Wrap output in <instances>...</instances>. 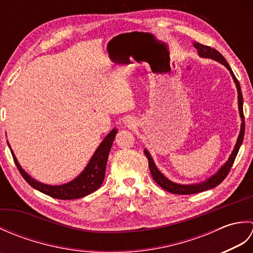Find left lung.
I'll list each match as a JSON object with an SVG mask.
<instances>
[{
	"instance_id": "obj_1",
	"label": "left lung",
	"mask_w": 253,
	"mask_h": 253,
	"mask_svg": "<svg viewBox=\"0 0 253 253\" xmlns=\"http://www.w3.org/2000/svg\"><path fill=\"white\" fill-rule=\"evenodd\" d=\"M193 46L196 47L198 50L199 55L201 57H208V58H212V60H215L217 62H219L223 65H225L227 67L228 71L232 74V76L234 78V82L236 84V87H237V91H238V106H239V114L241 117V129H240V133H239V137H238V140L237 143H236L234 151L230 154V157L228 159V161L226 163L224 164V166H222V169H219L217 173L212 176L211 178H209L207 181L201 182V184H197V185H178V184H175V182L169 180L166 177H164V175L161 173V171L157 169V166L154 165L153 163V160L151 158V155L147 151V150H144V154H146V157L149 161V169H150V173L152 175V178L154 179V181L157 182V184L162 187L163 189H165L166 191H169L170 193H176V195H193V193H199V192H202V191H206L209 189H212V188L216 187L217 185L221 184V182L226 178V176L228 175L230 169H232V166L234 164V161L237 157V153L239 151V148L241 146V143L244 141V136H245V115H244V109H243V93H241V88H240V84L238 79L235 77V75L232 71V68H230L229 64L225 60V57L219 53L218 51H216L215 49H213L211 46H208V45H203L201 43H199V42H196L193 43Z\"/></svg>"
}]
</instances>
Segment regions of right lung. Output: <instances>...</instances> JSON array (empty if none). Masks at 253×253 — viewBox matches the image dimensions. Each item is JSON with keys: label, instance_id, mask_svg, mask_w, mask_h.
<instances>
[{"label": "right lung", "instance_id": "add662e5", "mask_svg": "<svg viewBox=\"0 0 253 253\" xmlns=\"http://www.w3.org/2000/svg\"><path fill=\"white\" fill-rule=\"evenodd\" d=\"M115 135L116 130L113 129L109 135L105 137L104 140L101 142L99 148L96 149L95 153L93 154V157L91 158L89 164L87 165V168L84 169L83 173L80 174L76 179H74L73 181L68 182V184L62 186H49L32 179L31 177L20 168V165L18 164L17 160H16L12 150H10V152H12L14 162L16 166H17L19 173L31 187H34L35 189L39 190L40 192L52 198L60 199V200H72V199H78L84 196H88L101 187L102 182L104 180L107 158H109V153L113 141H114L115 139Z\"/></svg>", "mask_w": 253, "mask_h": 253}]
</instances>
